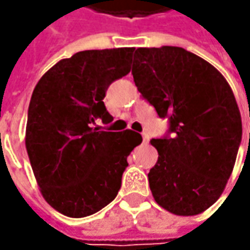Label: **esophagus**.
Masks as SVG:
<instances>
[{"instance_id":"esophagus-1","label":"esophagus","mask_w":250,"mask_h":250,"mask_svg":"<svg viewBox=\"0 0 250 250\" xmlns=\"http://www.w3.org/2000/svg\"><path fill=\"white\" fill-rule=\"evenodd\" d=\"M142 139H143V143H149V135H147L146 132H143V133H142Z\"/></svg>"}]
</instances>
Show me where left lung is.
<instances>
[{
  "instance_id": "1",
  "label": "left lung",
  "mask_w": 250,
  "mask_h": 250,
  "mask_svg": "<svg viewBox=\"0 0 250 250\" xmlns=\"http://www.w3.org/2000/svg\"><path fill=\"white\" fill-rule=\"evenodd\" d=\"M132 75L160 117H169L172 133L150 140L159 151L151 195L175 216L203 213L223 195L242 139L231 86L206 60L169 45L135 50Z\"/></svg>"
}]
</instances>
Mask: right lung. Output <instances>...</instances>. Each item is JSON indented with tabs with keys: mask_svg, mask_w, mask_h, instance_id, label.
<instances>
[{
	"mask_svg": "<svg viewBox=\"0 0 250 250\" xmlns=\"http://www.w3.org/2000/svg\"><path fill=\"white\" fill-rule=\"evenodd\" d=\"M133 53V47L79 51L34 87L24 145L42 195L63 216H91L112 202L126 159L142 142L130 129L93 126L97 118L112 121L103 99L111 83L130 72Z\"/></svg>",
	"mask_w": 250,
	"mask_h": 250,
	"instance_id": "obj_1",
	"label": "right lung"
}]
</instances>
